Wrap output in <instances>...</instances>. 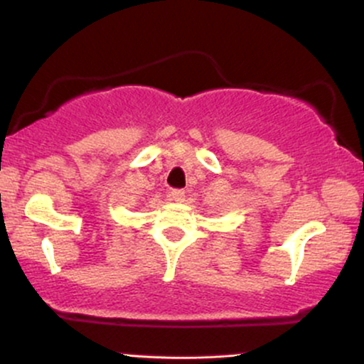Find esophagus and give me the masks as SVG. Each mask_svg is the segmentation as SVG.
I'll return each instance as SVG.
<instances>
[{
	"instance_id": "obj_1",
	"label": "esophagus",
	"mask_w": 364,
	"mask_h": 364,
	"mask_svg": "<svg viewBox=\"0 0 364 364\" xmlns=\"http://www.w3.org/2000/svg\"><path fill=\"white\" fill-rule=\"evenodd\" d=\"M169 198L173 200V202H183V200H185V191H183V190H171L169 191Z\"/></svg>"
}]
</instances>
